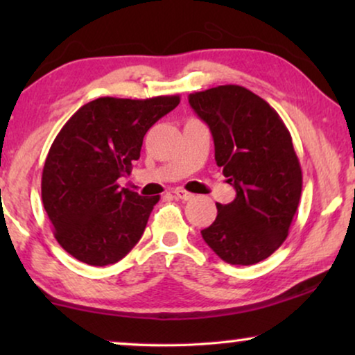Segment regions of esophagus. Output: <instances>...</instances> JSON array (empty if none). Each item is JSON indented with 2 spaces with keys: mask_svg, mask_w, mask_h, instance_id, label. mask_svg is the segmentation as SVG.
<instances>
[{
  "mask_svg": "<svg viewBox=\"0 0 355 355\" xmlns=\"http://www.w3.org/2000/svg\"><path fill=\"white\" fill-rule=\"evenodd\" d=\"M174 197L181 198V200H191V198H193V193L187 192V191H182V189H176V191L173 192Z\"/></svg>",
  "mask_w": 355,
  "mask_h": 355,
  "instance_id": "1",
  "label": "esophagus"
}]
</instances>
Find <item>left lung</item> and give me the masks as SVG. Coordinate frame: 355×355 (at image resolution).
Here are the masks:
<instances>
[{"instance_id": "obj_1", "label": "left lung", "mask_w": 355, "mask_h": 355, "mask_svg": "<svg viewBox=\"0 0 355 355\" xmlns=\"http://www.w3.org/2000/svg\"><path fill=\"white\" fill-rule=\"evenodd\" d=\"M189 103L210 128L216 164L236 189L231 203H216L203 241L226 263H259L288 237L302 192L289 130L263 98L241 85L196 92Z\"/></svg>"}]
</instances>
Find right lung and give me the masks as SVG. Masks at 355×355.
<instances>
[{"label": "right lung", "mask_w": 355, "mask_h": 355, "mask_svg": "<svg viewBox=\"0 0 355 355\" xmlns=\"http://www.w3.org/2000/svg\"><path fill=\"white\" fill-rule=\"evenodd\" d=\"M101 96L82 106L56 135L42 174V200L60 245L87 265L116 263L142 237L159 196L121 189L140 158L144 135L179 105Z\"/></svg>", "instance_id": "add662e5"}]
</instances>
